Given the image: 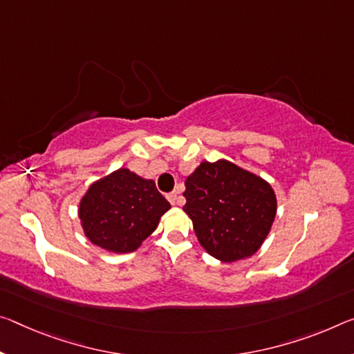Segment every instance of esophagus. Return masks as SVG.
<instances>
[{"mask_svg":"<svg viewBox=\"0 0 354 354\" xmlns=\"http://www.w3.org/2000/svg\"><path fill=\"white\" fill-rule=\"evenodd\" d=\"M167 198H168V201H170L171 205H178V194H176V192L168 194V195H167Z\"/></svg>","mask_w":354,"mask_h":354,"instance_id":"1","label":"esophagus"}]
</instances>
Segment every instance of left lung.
<instances>
[{"label":"left lung","mask_w":354,"mask_h":354,"mask_svg":"<svg viewBox=\"0 0 354 354\" xmlns=\"http://www.w3.org/2000/svg\"><path fill=\"white\" fill-rule=\"evenodd\" d=\"M183 209L198 243L217 260L252 257L265 243L277 212L271 184L233 162H201L186 179Z\"/></svg>","instance_id":"left-lung-1"}]
</instances>
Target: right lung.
Listing matches in <instances>:
<instances>
[{"mask_svg":"<svg viewBox=\"0 0 354 354\" xmlns=\"http://www.w3.org/2000/svg\"><path fill=\"white\" fill-rule=\"evenodd\" d=\"M170 207L153 179L120 168L89 186L80 200L78 217L93 244L127 254L142 245Z\"/></svg>","mask_w":354,"mask_h":354,"instance_id":"right-lung-1","label":"right lung"}]
</instances>
